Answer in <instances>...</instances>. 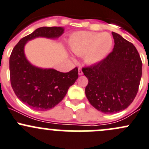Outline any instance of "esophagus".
<instances>
[{"instance_id": "obj_1", "label": "esophagus", "mask_w": 149, "mask_h": 149, "mask_svg": "<svg viewBox=\"0 0 149 149\" xmlns=\"http://www.w3.org/2000/svg\"><path fill=\"white\" fill-rule=\"evenodd\" d=\"M79 75H80V76L83 75V71H82V70L81 68H79Z\"/></svg>"}]
</instances>
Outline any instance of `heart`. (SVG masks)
I'll use <instances>...</instances> for the list:
<instances>
[{"mask_svg":"<svg viewBox=\"0 0 149 149\" xmlns=\"http://www.w3.org/2000/svg\"><path fill=\"white\" fill-rule=\"evenodd\" d=\"M69 45L72 52L79 56L85 55L88 63L100 62L108 55L112 46L109 33L80 31L71 36Z\"/></svg>","mask_w":149,"mask_h":149,"instance_id":"1","label":"heart"}]
</instances>
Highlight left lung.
I'll return each instance as SVG.
<instances>
[{"instance_id":"obj_1","label":"left lung","mask_w":149,"mask_h":149,"mask_svg":"<svg viewBox=\"0 0 149 149\" xmlns=\"http://www.w3.org/2000/svg\"><path fill=\"white\" fill-rule=\"evenodd\" d=\"M113 50L97 63L82 68L88 80L85 94L99 111L114 114L134 100L142 76V61L136 47L112 32Z\"/></svg>"}]
</instances>
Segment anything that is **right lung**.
Returning a JSON list of instances; mask_svg holds the SVG:
<instances>
[{
  "label": "right lung",
  "mask_w": 149,
  "mask_h": 149,
  "mask_svg": "<svg viewBox=\"0 0 149 149\" xmlns=\"http://www.w3.org/2000/svg\"><path fill=\"white\" fill-rule=\"evenodd\" d=\"M60 26L40 27L23 37L12 50L9 59L10 81L16 97L32 109L46 111L52 109L65 97L69 87L79 78L78 68L68 73L54 69H41L26 59L24 47L35 37L56 38L63 33Z\"/></svg>",
  "instance_id": "1"
}]
</instances>
